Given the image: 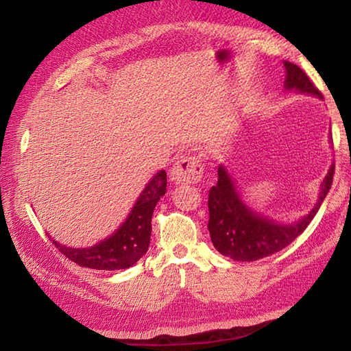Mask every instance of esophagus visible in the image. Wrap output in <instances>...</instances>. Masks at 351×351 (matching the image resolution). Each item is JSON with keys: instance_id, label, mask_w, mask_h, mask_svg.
Here are the masks:
<instances>
[{"instance_id": "34e87169", "label": "esophagus", "mask_w": 351, "mask_h": 351, "mask_svg": "<svg viewBox=\"0 0 351 351\" xmlns=\"http://www.w3.org/2000/svg\"><path fill=\"white\" fill-rule=\"evenodd\" d=\"M204 169L198 156H184L176 161L170 170L171 181L175 184H195L201 181Z\"/></svg>"}]
</instances>
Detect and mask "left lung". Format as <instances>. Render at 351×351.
<instances>
[{
  "label": "left lung",
  "mask_w": 351,
  "mask_h": 351,
  "mask_svg": "<svg viewBox=\"0 0 351 351\" xmlns=\"http://www.w3.org/2000/svg\"><path fill=\"white\" fill-rule=\"evenodd\" d=\"M287 69L285 88L310 96L322 97L304 71L297 64L283 62ZM335 164L331 165L325 180L320 184V193L316 206L300 221L280 224L272 221L243 203L232 178L223 165L218 167V182L209 190V228L210 240L219 254L237 261H255L282 251L291 245L311 223L320 204L331 189Z\"/></svg>",
  "instance_id": "obj_1"
}]
</instances>
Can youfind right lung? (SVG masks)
<instances>
[{
  "label": "right lung",
  "instance_id": "obj_1",
  "mask_svg": "<svg viewBox=\"0 0 351 351\" xmlns=\"http://www.w3.org/2000/svg\"><path fill=\"white\" fill-rule=\"evenodd\" d=\"M167 192L165 170L158 171L142 190L125 221L114 234L91 247H68L52 240L64 257L79 266L100 271L127 269L145 255L152 235V217L158 201Z\"/></svg>",
  "mask_w": 351,
  "mask_h": 351
}]
</instances>
